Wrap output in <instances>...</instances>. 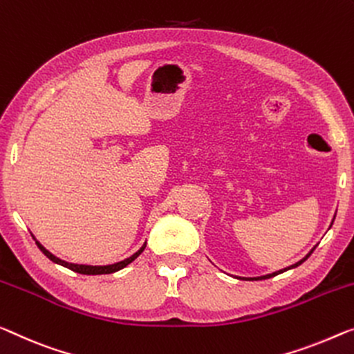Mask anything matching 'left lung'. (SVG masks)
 I'll use <instances>...</instances> for the list:
<instances>
[{
	"mask_svg": "<svg viewBox=\"0 0 354 354\" xmlns=\"http://www.w3.org/2000/svg\"><path fill=\"white\" fill-rule=\"evenodd\" d=\"M334 218H335V216H334ZM333 223H334V220H333ZM333 223H330V226H333ZM329 226V227H330ZM315 247H317V245H315ZM315 247L312 248V250H310V252L306 254V257H304L301 261H297V263L296 264H292V266H290V268H285V269H280V270H277V272H272V274H268V275H261V277H253V279H250V280H266V279H270V277H275V275H279V274H281V272H286V270H290V269H295V268H297V266H301L302 263H304V261H306L308 257H310V254H312L313 253V250H315ZM248 280V279H247Z\"/></svg>",
	"mask_w": 354,
	"mask_h": 354,
	"instance_id": "left-lung-1",
	"label": "left lung"
}]
</instances>
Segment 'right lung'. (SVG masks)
Wrapping results in <instances>:
<instances>
[{
  "label": "right lung",
  "instance_id": "right-lung-1",
  "mask_svg": "<svg viewBox=\"0 0 354 354\" xmlns=\"http://www.w3.org/2000/svg\"><path fill=\"white\" fill-rule=\"evenodd\" d=\"M32 239H35V236H32ZM35 241H36V239H35ZM36 245L39 247L41 252L44 253L48 259L53 261V263H55V264L63 266V268H68V269H71V270L77 272V274H84V275H102V274H113V272L120 270V269H123V268H127L128 264H131L133 261H134L136 258H138L140 253L144 252L147 242L144 243L142 247H140V248L138 250V252H136L134 254H131V257H129V258L123 259V261H118V263H113V264H107V266H88V264H74V263H68V261H63V259H59L58 257H55V254H52L44 245H41V242L36 241Z\"/></svg>",
  "mask_w": 354,
  "mask_h": 354
}]
</instances>
